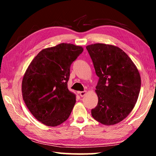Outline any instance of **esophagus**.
<instances>
[{
    "label": "esophagus",
    "instance_id": "1",
    "mask_svg": "<svg viewBox=\"0 0 156 156\" xmlns=\"http://www.w3.org/2000/svg\"><path fill=\"white\" fill-rule=\"evenodd\" d=\"M78 94H79V95H80V96L81 97H83L84 96H85V95H86V94H87V91H79V92H78Z\"/></svg>",
    "mask_w": 156,
    "mask_h": 156
}]
</instances>
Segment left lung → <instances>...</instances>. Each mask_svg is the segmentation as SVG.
I'll use <instances>...</instances> for the list:
<instances>
[{
  "instance_id": "1",
  "label": "left lung",
  "mask_w": 156,
  "mask_h": 156,
  "mask_svg": "<svg viewBox=\"0 0 156 156\" xmlns=\"http://www.w3.org/2000/svg\"><path fill=\"white\" fill-rule=\"evenodd\" d=\"M86 48L99 77L96 87L98 102L91 115L102 125H115L135 107L140 90V75L131 59L118 47L96 43Z\"/></svg>"
}]
</instances>
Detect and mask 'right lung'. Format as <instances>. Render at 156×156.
<instances>
[{"instance_id": "right-lung-1", "label": "right lung", "mask_w": 156, "mask_h": 156, "mask_svg": "<svg viewBox=\"0 0 156 156\" xmlns=\"http://www.w3.org/2000/svg\"><path fill=\"white\" fill-rule=\"evenodd\" d=\"M83 51L81 46L60 43L38 53L26 70L22 95L26 106L39 122L56 126L68 119L76 94L67 87L72 63Z\"/></svg>"}]
</instances>
